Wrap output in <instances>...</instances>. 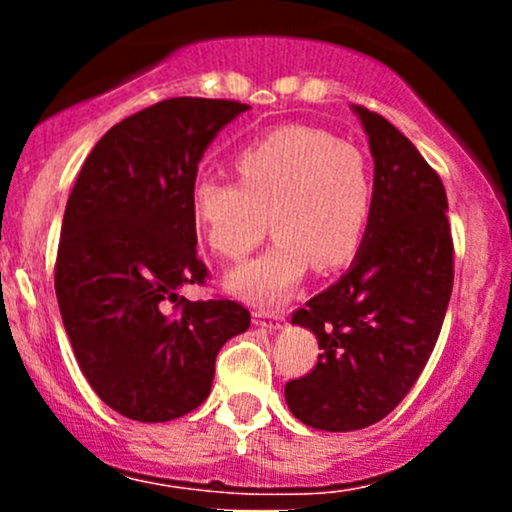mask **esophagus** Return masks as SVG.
Segmentation results:
<instances>
[{"instance_id":"esophagus-1","label":"esophagus","mask_w":512,"mask_h":512,"mask_svg":"<svg viewBox=\"0 0 512 512\" xmlns=\"http://www.w3.org/2000/svg\"><path fill=\"white\" fill-rule=\"evenodd\" d=\"M252 317H255V325L267 327L269 332L281 330V325L286 322V313H281V310H255Z\"/></svg>"}]
</instances>
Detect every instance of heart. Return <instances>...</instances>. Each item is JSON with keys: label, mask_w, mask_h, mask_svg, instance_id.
<instances>
[{"label": "heart", "mask_w": 512, "mask_h": 512, "mask_svg": "<svg viewBox=\"0 0 512 512\" xmlns=\"http://www.w3.org/2000/svg\"><path fill=\"white\" fill-rule=\"evenodd\" d=\"M238 180L204 175L190 211L204 243L221 260H243L269 228L264 255L228 276L238 296L286 298L310 264L320 272L354 260L373 207V178L361 149L313 127H281L238 151Z\"/></svg>", "instance_id": "obj_1"}]
</instances>
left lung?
Listing matches in <instances>:
<instances>
[{"instance_id":"left-lung-1","label":"left lung","mask_w":512,"mask_h":512,"mask_svg":"<svg viewBox=\"0 0 512 512\" xmlns=\"http://www.w3.org/2000/svg\"><path fill=\"white\" fill-rule=\"evenodd\" d=\"M354 110L375 161L370 221L349 272L293 313L322 354L284 387L298 421L332 433L378 424L407 397L438 342L455 279L443 180L383 115Z\"/></svg>"}]
</instances>
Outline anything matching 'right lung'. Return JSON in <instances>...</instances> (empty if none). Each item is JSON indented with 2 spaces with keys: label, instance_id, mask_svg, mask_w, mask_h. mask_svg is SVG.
Instances as JSON below:
<instances>
[{
  "label": "right lung",
  "instance_id": "obj_1",
  "mask_svg": "<svg viewBox=\"0 0 512 512\" xmlns=\"http://www.w3.org/2000/svg\"><path fill=\"white\" fill-rule=\"evenodd\" d=\"M250 105L168 98L93 146L64 209L55 293L88 385L117 414L178 419L211 392L221 346L250 327L228 298L187 301L209 279L190 211L197 163Z\"/></svg>",
  "mask_w": 512,
  "mask_h": 512
}]
</instances>
